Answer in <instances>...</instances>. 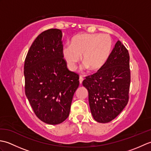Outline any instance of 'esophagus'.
Instances as JSON below:
<instances>
[{
    "instance_id": "esophagus-1",
    "label": "esophagus",
    "mask_w": 151,
    "mask_h": 151,
    "mask_svg": "<svg viewBox=\"0 0 151 151\" xmlns=\"http://www.w3.org/2000/svg\"><path fill=\"white\" fill-rule=\"evenodd\" d=\"M83 80H84V78H83L82 76H80V77H79V82H80V84H82V83Z\"/></svg>"
}]
</instances>
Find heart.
<instances>
[{
	"label": "heart",
	"instance_id": "b5f03b06",
	"mask_svg": "<svg viewBox=\"0 0 151 151\" xmlns=\"http://www.w3.org/2000/svg\"><path fill=\"white\" fill-rule=\"evenodd\" d=\"M113 41L108 34H80L74 36L70 44L63 45V59L70 70H75L82 60L84 67L97 71L104 66L111 52Z\"/></svg>",
	"mask_w": 151,
	"mask_h": 151
}]
</instances>
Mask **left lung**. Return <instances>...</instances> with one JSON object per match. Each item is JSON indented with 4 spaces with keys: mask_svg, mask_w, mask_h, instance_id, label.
Masks as SVG:
<instances>
[{
    "mask_svg": "<svg viewBox=\"0 0 151 151\" xmlns=\"http://www.w3.org/2000/svg\"><path fill=\"white\" fill-rule=\"evenodd\" d=\"M130 56L119 40L104 66L86 77L82 82L88 91L93 117L101 123H108L119 114L129 101L130 83Z\"/></svg>",
    "mask_w": 151,
    "mask_h": 151,
    "instance_id": "8db88e82",
    "label": "left lung"
}]
</instances>
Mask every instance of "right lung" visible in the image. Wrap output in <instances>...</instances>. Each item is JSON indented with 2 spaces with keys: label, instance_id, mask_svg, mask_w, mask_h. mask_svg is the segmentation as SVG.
<instances>
[{
  "label": "right lung",
  "instance_id": "1",
  "mask_svg": "<svg viewBox=\"0 0 151 151\" xmlns=\"http://www.w3.org/2000/svg\"><path fill=\"white\" fill-rule=\"evenodd\" d=\"M62 32L49 29L34 40L24 61L25 94L36 116L58 124L68 117L79 76L70 71L62 52Z\"/></svg>",
  "mask_w": 151,
  "mask_h": 151
}]
</instances>
